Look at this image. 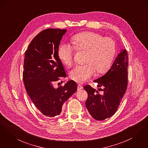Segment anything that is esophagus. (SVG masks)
<instances>
[{"instance_id":"1","label":"esophagus","mask_w":148,"mask_h":148,"mask_svg":"<svg viewBox=\"0 0 148 148\" xmlns=\"http://www.w3.org/2000/svg\"><path fill=\"white\" fill-rule=\"evenodd\" d=\"M82 89H83V87L80 84H78V86H77V90H78V91H79V90H82Z\"/></svg>"}]
</instances>
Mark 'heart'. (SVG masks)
<instances>
[{
  "label": "heart",
  "mask_w": 148,
  "mask_h": 148,
  "mask_svg": "<svg viewBox=\"0 0 148 148\" xmlns=\"http://www.w3.org/2000/svg\"><path fill=\"white\" fill-rule=\"evenodd\" d=\"M73 46L62 43L58 49V56L66 66H71L74 61L75 49L77 51L87 52L84 65H76L69 73V77L75 82L82 83L95 74L106 72L113 62L116 55V44L110 37L100 34L84 32L74 35L71 38Z\"/></svg>",
  "instance_id": "1"
}]
</instances>
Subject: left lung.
Here are the masks:
<instances>
[{"label":"left lung","mask_w":148,"mask_h":148,"mask_svg":"<svg viewBox=\"0 0 148 148\" xmlns=\"http://www.w3.org/2000/svg\"><path fill=\"white\" fill-rule=\"evenodd\" d=\"M128 66V53L124 49L115 58L106 74L93 81L97 83L99 91H103L102 95L90 85L84 87L88 93L86 106L96 120H105L117 111L127 87Z\"/></svg>","instance_id":"left-lung-1"}]
</instances>
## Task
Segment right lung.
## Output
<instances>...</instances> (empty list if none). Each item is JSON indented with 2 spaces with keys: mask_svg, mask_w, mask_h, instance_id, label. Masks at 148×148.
<instances>
[{
  "mask_svg": "<svg viewBox=\"0 0 148 148\" xmlns=\"http://www.w3.org/2000/svg\"><path fill=\"white\" fill-rule=\"evenodd\" d=\"M66 30L48 29L37 34L25 53L23 81L25 89L36 108L47 117L61 113L62 106L77 91L69 80L57 88L54 82L66 74L58 56L60 41Z\"/></svg>",
  "mask_w": 148,
  "mask_h": 148,
  "instance_id": "1",
  "label": "right lung"
}]
</instances>
